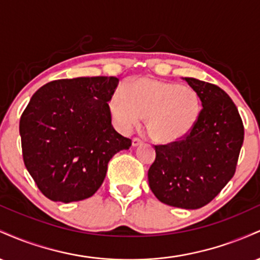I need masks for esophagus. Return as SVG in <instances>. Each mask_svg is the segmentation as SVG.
Returning <instances> with one entry per match:
<instances>
[{"label":"esophagus","instance_id":"esophagus-1","mask_svg":"<svg viewBox=\"0 0 260 260\" xmlns=\"http://www.w3.org/2000/svg\"><path fill=\"white\" fill-rule=\"evenodd\" d=\"M140 144H143V140L139 138H133L132 139V145L133 147H139Z\"/></svg>","mask_w":260,"mask_h":260}]
</instances>
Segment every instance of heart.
<instances>
[{
    "label": "heart",
    "mask_w": 260,
    "mask_h": 260,
    "mask_svg": "<svg viewBox=\"0 0 260 260\" xmlns=\"http://www.w3.org/2000/svg\"><path fill=\"white\" fill-rule=\"evenodd\" d=\"M116 128L128 133L145 118V128L154 142L172 144L192 132L202 111L193 88L150 77L134 79L126 89H117L109 101Z\"/></svg>",
    "instance_id": "b5f03b06"
}]
</instances>
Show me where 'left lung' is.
<instances>
[{"label":"left lung","mask_w":260,"mask_h":260,"mask_svg":"<svg viewBox=\"0 0 260 260\" xmlns=\"http://www.w3.org/2000/svg\"><path fill=\"white\" fill-rule=\"evenodd\" d=\"M202 101L199 120L180 142L155 147L148 171L151 192L164 204L199 209L213 201L234 177L244 128L231 98L219 86L182 78Z\"/></svg>","instance_id":"left-lung-1"}]
</instances>
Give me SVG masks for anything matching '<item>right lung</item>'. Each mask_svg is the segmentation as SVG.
I'll use <instances>...</instances> for the list:
<instances>
[{
	"mask_svg": "<svg viewBox=\"0 0 260 260\" xmlns=\"http://www.w3.org/2000/svg\"><path fill=\"white\" fill-rule=\"evenodd\" d=\"M116 77L59 79L32 95L19 122L23 160L45 197L71 203L99 189L107 164L132 140L111 123Z\"/></svg>",
	"mask_w": 260,
	"mask_h": 260,
	"instance_id": "1",
	"label": "right lung"
}]
</instances>
